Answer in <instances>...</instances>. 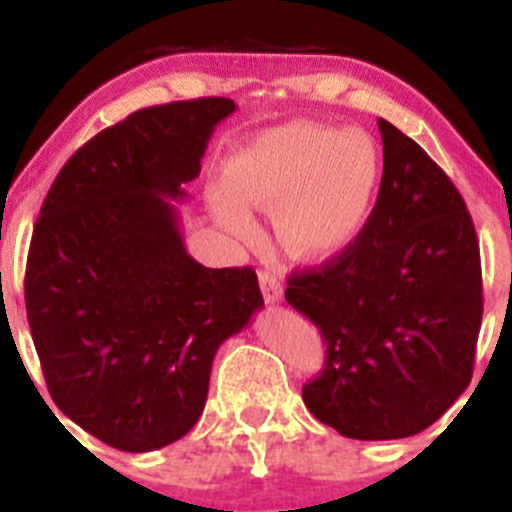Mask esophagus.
Masks as SVG:
<instances>
[{"mask_svg": "<svg viewBox=\"0 0 512 512\" xmlns=\"http://www.w3.org/2000/svg\"><path fill=\"white\" fill-rule=\"evenodd\" d=\"M259 284L261 292H264V300L269 305H279L284 297V284L277 274H271V271H259Z\"/></svg>", "mask_w": 512, "mask_h": 512, "instance_id": "34e87169", "label": "esophagus"}]
</instances>
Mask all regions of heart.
Wrapping results in <instances>:
<instances>
[{"instance_id": "b5f03b06", "label": "heart", "mask_w": 512, "mask_h": 512, "mask_svg": "<svg viewBox=\"0 0 512 512\" xmlns=\"http://www.w3.org/2000/svg\"><path fill=\"white\" fill-rule=\"evenodd\" d=\"M379 182L382 158L366 133L287 122L235 148L215 192V212L235 233L251 230L248 207L274 212L289 256L328 261L361 238Z\"/></svg>"}]
</instances>
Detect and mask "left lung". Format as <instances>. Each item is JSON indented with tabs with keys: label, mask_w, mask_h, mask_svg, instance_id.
Instances as JSON below:
<instances>
[{
	"label": "left lung",
	"mask_w": 512,
	"mask_h": 512,
	"mask_svg": "<svg viewBox=\"0 0 512 512\" xmlns=\"http://www.w3.org/2000/svg\"><path fill=\"white\" fill-rule=\"evenodd\" d=\"M384 171L369 225L287 302L320 328L325 369L302 387L320 423L359 441L408 438L472 382L482 266L472 215L431 156L379 120Z\"/></svg>",
	"instance_id": "left-lung-1"
}]
</instances>
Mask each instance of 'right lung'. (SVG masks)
Here are the masks:
<instances>
[{
  "label": "right lung",
  "instance_id": "1",
  "mask_svg": "<svg viewBox=\"0 0 512 512\" xmlns=\"http://www.w3.org/2000/svg\"><path fill=\"white\" fill-rule=\"evenodd\" d=\"M225 97L158 104L94 135L58 171L25 269L27 323L53 402L143 454L200 420L220 343L264 307L251 266L207 269L179 212Z\"/></svg>",
  "mask_w": 512,
  "mask_h": 512
}]
</instances>
